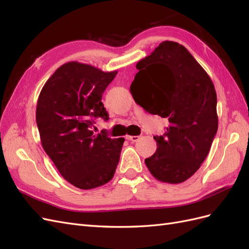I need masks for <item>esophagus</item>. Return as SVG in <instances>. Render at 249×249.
<instances>
[{
    "instance_id": "1",
    "label": "esophagus",
    "mask_w": 249,
    "mask_h": 249,
    "mask_svg": "<svg viewBox=\"0 0 249 249\" xmlns=\"http://www.w3.org/2000/svg\"><path fill=\"white\" fill-rule=\"evenodd\" d=\"M126 139L131 142H137L140 140V137L139 136H126Z\"/></svg>"
}]
</instances>
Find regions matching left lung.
Segmentation results:
<instances>
[{"label":"left lung","mask_w":249,"mask_h":249,"mask_svg":"<svg viewBox=\"0 0 249 249\" xmlns=\"http://www.w3.org/2000/svg\"><path fill=\"white\" fill-rule=\"evenodd\" d=\"M130 85L133 100L146 111L166 118L164 136L145 164L157 180L179 184L205 160L218 130L216 93L212 79L181 44L162 42L137 64Z\"/></svg>","instance_id":"8db88e82"}]
</instances>
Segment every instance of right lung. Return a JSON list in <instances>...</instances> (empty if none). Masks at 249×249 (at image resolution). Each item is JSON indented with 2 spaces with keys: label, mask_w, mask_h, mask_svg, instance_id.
Masks as SVG:
<instances>
[{
  "label": "right lung",
  "mask_w": 249,
  "mask_h": 249,
  "mask_svg": "<svg viewBox=\"0 0 249 249\" xmlns=\"http://www.w3.org/2000/svg\"><path fill=\"white\" fill-rule=\"evenodd\" d=\"M118 71L68 62L55 70L37 99L36 118L44 150L62 177L80 189L109 182L124 138L94 135V120H108L102 94Z\"/></svg>",
  "instance_id": "right-lung-1"
}]
</instances>
